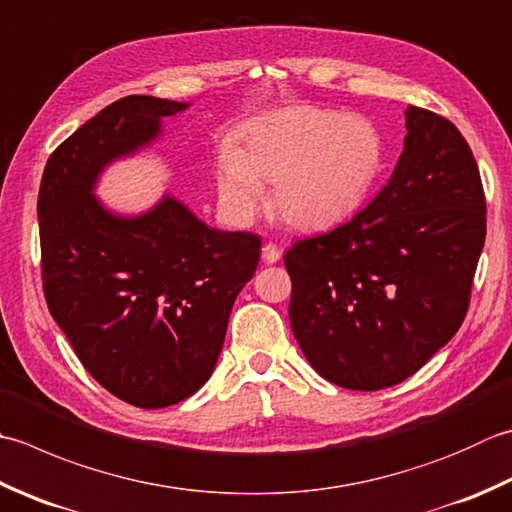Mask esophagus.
<instances>
[{
  "label": "esophagus",
  "instance_id": "obj_1",
  "mask_svg": "<svg viewBox=\"0 0 512 512\" xmlns=\"http://www.w3.org/2000/svg\"><path fill=\"white\" fill-rule=\"evenodd\" d=\"M279 257H282V250H279L273 242L264 244V248H262V259H264L266 264H275V262H279Z\"/></svg>",
  "mask_w": 512,
  "mask_h": 512
}]
</instances>
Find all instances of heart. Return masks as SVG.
<instances>
[{
  "label": "heart",
  "instance_id": "heart-1",
  "mask_svg": "<svg viewBox=\"0 0 512 512\" xmlns=\"http://www.w3.org/2000/svg\"><path fill=\"white\" fill-rule=\"evenodd\" d=\"M384 166V139L366 117L288 108L259 119L226 146L217 190L235 217H250L273 184L275 215L293 228H324L362 206Z\"/></svg>",
  "mask_w": 512,
  "mask_h": 512
}]
</instances>
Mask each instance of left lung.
<instances>
[{"label": "left lung", "mask_w": 512, "mask_h": 512, "mask_svg": "<svg viewBox=\"0 0 512 512\" xmlns=\"http://www.w3.org/2000/svg\"><path fill=\"white\" fill-rule=\"evenodd\" d=\"M406 128L373 202L284 255L297 344L319 375L350 390L404 382L450 342L486 239L484 186L464 135L417 106Z\"/></svg>", "instance_id": "obj_1"}]
</instances>
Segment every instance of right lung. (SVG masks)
<instances>
[{
    "instance_id": "obj_1",
    "label": "right lung",
    "mask_w": 512,
    "mask_h": 512,
    "mask_svg": "<svg viewBox=\"0 0 512 512\" xmlns=\"http://www.w3.org/2000/svg\"><path fill=\"white\" fill-rule=\"evenodd\" d=\"M186 106L117 99L53 150L37 197L50 315L88 373L137 408L177 404L208 382L262 248L255 233L210 228L173 197L130 219L95 199L102 168Z\"/></svg>"
}]
</instances>
